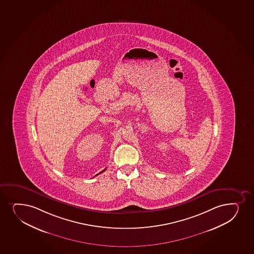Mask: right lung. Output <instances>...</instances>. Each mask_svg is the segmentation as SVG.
<instances>
[{
    "mask_svg": "<svg viewBox=\"0 0 254 254\" xmlns=\"http://www.w3.org/2000/svg\"><path fill=\"white\" fill-rule=\"evenodd\" d=\"M105 170L102 171V172H100V173H103V172H105ZM97 175H98V174H97Z\"/></svg>",
    "mask_w": 254,
    "mask_h": 254,
    "instance_id": "right-lung-1",
    "label": "right lung"
}]
</instances>
